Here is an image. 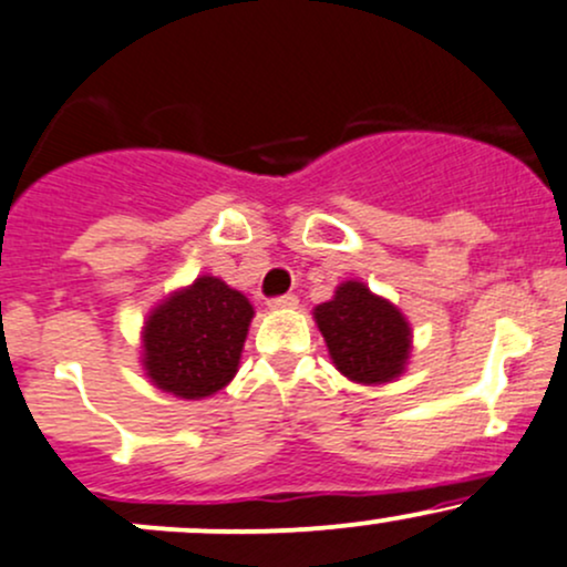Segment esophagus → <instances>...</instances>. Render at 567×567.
Returning a JSON list of instances; mask_svg holds the SVG:
<instances>
[{
	"label": "esophagus",
	"instance_id": "34e87169",
	"mask_svg": "<svg viewBox=\"0 0 567 567\" xmlns=\"http://www.w3.org/2000/svg\"><path fill=\"white\" fill-rule=\"evenodd\" d=\"M271 309H296L298 307V298L293 293H285V296H277L269 301Z\"/></svg>",
	"mask_w": 567,
	"mask_h": 567
}]
</instances>
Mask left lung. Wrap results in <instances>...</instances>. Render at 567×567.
Listing matches in <instances>:
<instances>
[{
  "label": "left lung",
  "mask_w": 567,
  "mask_h": 567,
  "mask_svg": "<svg viewBox=\"0 0 567 567\" xmlns=\"http://www.w3.org/2000/svg\"><path fill=\"white\" fill-rule=\"evenodd\" d=\"M336 369L352 382H393L412 350V328L390 301L365 285L344 282L333 301L315 309Z\"/></svg>",
  "instance_id": "1"
}]
</instances>
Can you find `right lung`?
I'll return each instance as SVG.
<instances>
[{
  "instance_id": "obj_1",
  "label": "right lung",
  "mask_w": 567,
  "mask_h": 567,
  "mask_svg": "<svg viewBox=\"0 0 567 567\" xmlns=\"http://www.w3.org/2000/svg\"><path fill=\"white\" fill-rule=\"evenodd\" d=\"M252 307L239 290L198 277L161 303L145 326V369L164 393L198 401L231 382L239 369Z\"/></svg>"
}]
</instances>
